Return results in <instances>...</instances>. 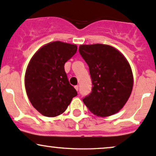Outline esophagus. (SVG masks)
Wrapping results in <instances>:
<instances>
[{"instance_id": "esophagus-1", "label": "esophagus", "mask_w": 156, "mask_h": 156, "mask_svg": "<svg viewBox=\"0 0 156 156\" xmlns=\"http://www.w3.org/2000/svg\"><path fill=\"white\" fill-rule=\"evenodd\" d=\"M75 90H76L77 91L78 90V85H76V86H75Z\"/></svg>"}]
</instances>
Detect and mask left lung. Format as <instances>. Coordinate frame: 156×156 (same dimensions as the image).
<instances>
[{
    "mask_svg": "<svg viewBox=\"0 0 156 156\" xmlns=\"http://www.w3.org/2000/svg\"><path fill=\"white\" fill-rule=\"evenodd\" d=\"M79 52L89 66L93 85L83 103L98 117L117 114L127 102L133 88L129 61L119 50L105 44L81 45Z\"/></svg>",
    "mask_w": 156,
    "mask_h": 156,
    "instance_id": "8db88e82",
    "label": "left lung"
}]
</instances>
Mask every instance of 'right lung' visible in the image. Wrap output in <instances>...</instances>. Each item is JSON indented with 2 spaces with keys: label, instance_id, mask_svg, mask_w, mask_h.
I'll use <instances>...</instances> for the list:
<instances>
[{
  "label": "right lung",
  "instance_id": "1",
  "mask_svg": "<svg viewBox=\"0 0 156 156\" xmlns=\"http://www.w3.org/2000/svg\"><path fill=\"white\" fill-rule=\"evenodd\" d=\"M77 48L75 44L55 41L42 45L31 57L24 86L32 105L43 116L55 117L63 114L77 96L64 69L65 63Z\"/></svg>",
  "mask_w": 156,
  "mask_h": 156
}]
</instances>
